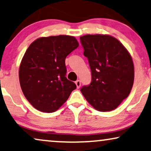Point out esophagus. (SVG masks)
<instances>
[{
	"mask_svg": "<svg viewBox=\"0 0 151 151\" xmlns=\"http://www.w3.org/2000/svg\"><path fill=\"white\" fill-rule=\"evenodd\" d=\"M75 83H76V86H77V88H79L80 87H81V81H80L79 80H77V81L75 82Z\"/></svg>",
	"mask_w": 151,
	"mask_h": 151,
	"instance_id": "1",
	"label": "esophagus"
}]
</instances>
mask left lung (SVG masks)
<instances>
[{
  "label": "left lung",
  "instance_id": "left-lung-1",
  "mask_svg": "<svg viewBox=\"0 0 151 151\" xmlns=\"http://www.w3.org/2000/svg\"><path fill=\"white\" fill-rule=\"evenodd\" d=\"M83 55L88 58L92 81L81 92L96 110L111 111L127 98L133 86L134 64L121 42L107 35L80 37Z\"/></svg>",
  "mask_w": 151,
  "mask_h": 151
}]
</instances>
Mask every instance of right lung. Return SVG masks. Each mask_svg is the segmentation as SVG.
I'll return each mask as SVG.
<instances>
[{
  "instance_id": "right-lung-1",
  "label": "right lung",
  "mask_w": 151,
  "mask_h": 151,
  "mask_svg": "<svg viewBox=\"0 0 151 151\" xmlns=\"http://www.w3.org/2000/svg\"><path fill=\"white\" fill-rule=\"evenodd\" d=\"M78 46L72 36H51L39 38L26 50L19 68L20 85L37 110L55 112L76 89L75 83L65 77V60Z\"/></svg>"
}]
</instances>
